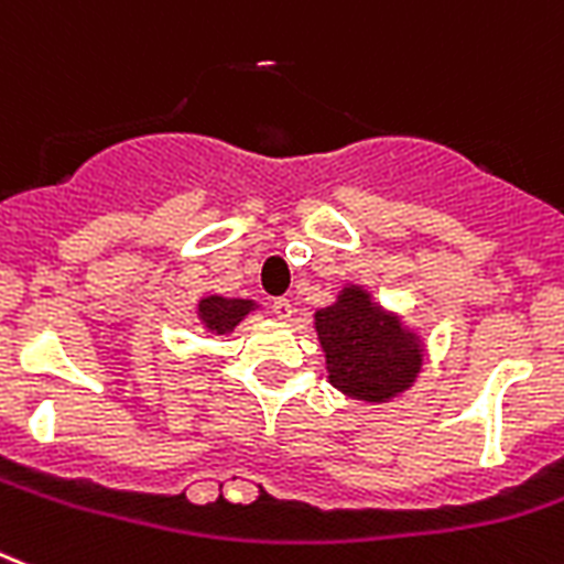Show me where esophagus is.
I'll return each mask as SVG.
<instances>
[{
    "label": "esophagus",
    "mask_w": 564,
    "mask_h": 564,
    "mask_svg": "<svg viewBox=\"0 0 564 564\" xmlns=\"http://www.w3.org/2000/svg\"><path fill=\"white\" fill-rule=\"evenodd\" d=\"M272 312L281 321H290L292 312H295V310H292V304H290V301H286V297H278V301H274V304H272Z\"/></svg>",
    "instance_id": "1"
}]
</instances>
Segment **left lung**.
Instances as JSON below:
<instances>
[{
  "instance_id": "1",
  "label": "left lung",
  "mask_w": 564,
  "mask_h": 564,
  "mask_svg": "<svg viewBox=\"0 0 564 564\" xmlns=\"http://www.w3.org/2000/svg\"><path fill=\"white\" fill-rule=\"evenodd\" d=\"M315 333L326 358V378L347 399L387 404L419 381L424 338L399 312L381 306L364 283H347L315 312Z\"/></svg>"
}]
</instances>
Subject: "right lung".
Instances as JSON below:
<instances>
[{"mask_svg": "<svg viewBox=\"0 0 564 564\" xmlns=\"http://www.w3.org/2000/svg\"><path fill=\"white\" fill-rule=\"evenodd\" d=\"M254 310H260V304L252 297H226L215 292V295H203L194 304V318L209 335H229Z\"/></svg>", "mask_w": 564, "mask_h": 564, "instance_id": "right-lung-1", "label": "right lung"}]
</instances>
